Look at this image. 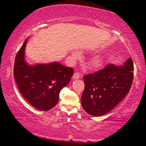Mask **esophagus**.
<instances>
[{
    "instance_id": "esophagus-1",
    "label": "esophagus",
    "mask_w": 146,
    "mask_h": 146,
    "mask_svg": "<svg viewBox=\"0 0 146 146\" xmlns=\"http://www.w3.org/2000/svg\"><path fill=\"white\" fill-rule=\"evenodd\" d=\"M80 77H82V76H81V75H80V74H79L78 73H75L73 74V79H78V78H79Z\"/></svg>"
}]
</instances>
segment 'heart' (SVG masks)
<instances>
[{"instance_id": "heart-1", "label": "heart", "mask_w": 146, "mask_h": 146, "mask_svg": "<svg viewBox=\"0 0 146 146\" xmlns=\"http://www.w3.org/2000/svg\"><path fill=\"white\" fill-rule=\"evenodd\" d=\"M72 56L74 59H78L80 57V54L77 51H74L72 53ZM104 60L100 56H96L92 58L90 61V66L94 70H101L104 66Z\"/></svg>"}]
</instances>
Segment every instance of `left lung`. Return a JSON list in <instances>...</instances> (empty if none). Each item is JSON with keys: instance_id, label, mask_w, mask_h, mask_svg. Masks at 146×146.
Masks as SVG:
<instances>
[{"instance_id": "left-lung-1", "label": "left lung", "mask_w": 146, "mask_h": 146, "mask_svg": "<svg viewBox=\"0 0 146 146\" xmlns=\"http://www.w3.org/2000/svg\"><path fill=\"white\" fill-rule=\"evenodd\" d=\"M133 71L129 58L123 66L109 64L103 70L84 76L85 88L81 104L85 111L100 117L111 111L130 90Z\"/></svg>"}]
</instances>
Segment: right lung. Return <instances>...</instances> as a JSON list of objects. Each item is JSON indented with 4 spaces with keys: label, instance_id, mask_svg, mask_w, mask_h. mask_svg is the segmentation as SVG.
Returning a JSON list of instances; mask_svg holds the SVG:
<instances>
[{
    "label": "right lung",
    "instance_id": "right-lung-1",
    "mask_svg": "<svg viewBox=\"0 0 146 146\" xmlns=\"http://www.w3.org/2000/svg\"><path fill=\"white\" fill-rule=\"evenodd\" d=\"M28 38L17 53L14 65V78L23 97L40 111H48L56 105L59 93L70 82L73 74L71 68L58 62L29 65L25 58Z\"/></svg>",
    "mask_w": 146,
    "mask_h": 146
}]
</instances>
